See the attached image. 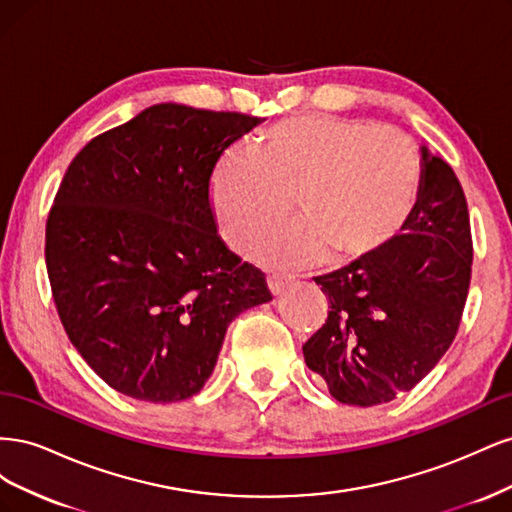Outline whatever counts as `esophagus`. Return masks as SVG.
<instances>
[{
    "label": "esophagus",
    "mask_w": 512,
    "mask_h": 512,
    "mask_svg": "<svg viewBox=\"0 0 512 512\" xmlns=\"http://www.w3.org/2000/svg\"><path fill=\"white\" fill-rule=\"evenodd\" d=\"M288 284H290V280H288V277H284V275L273 273V275L267 277V286H269L273 297H277V294H282L288 288Z\"/></svg>",
    "instance_id": "34e87169"
}]
</instances>
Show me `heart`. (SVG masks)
<instances>
[{
    "label": "heart",
    "instance_id": "obj_1",
    "mask_svg": "<svg viewBox=\"0 0 512 512\" xmlns=\"http://www.w3.org/2000/svg\"><path fill=\"white\" fill-rule=\"evenodd\" d=\"M421 160L406 134L335 115L275 123L254 147L230 149L215 168L211 198L226 241L241 254L292 213L301 224L271 239L260 258L309 267L335 256L350 265L378 256L408 222Z\"/></svg>",
    "mask_w": 512,
    "mask_h": 512
}]
</instances>
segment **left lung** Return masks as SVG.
I'll list each match as a JSON object with an SVG mask.
<instances>
[{"instance_id":"8db88e82","label":"left lung","mask_w":512,"mask_h":512,"mask_svg":"<svg viewBox=\"0 0 512 512\" xmlns=\"http://www.w3.org/2000/svg\"><path fill=\"white\" fill-rule=\"evenodd\" d=\"M472 271L468 203L453 168L421 145L408 222L384 250L314 277L329 318L303 346L307 367L350 406L406 393L453 344Z\"/></svg>"}]
</instances>
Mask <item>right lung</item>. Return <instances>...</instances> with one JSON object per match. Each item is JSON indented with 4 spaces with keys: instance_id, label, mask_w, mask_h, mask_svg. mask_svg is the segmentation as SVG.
<instances>
[{
    "instance_id": "add662e5",
    "label": "right lung",
    "mask_w": 512,
    "mask_h": 512,
    "mask_svg": "<svg viewBox=\"0 0 512 512\" xmlns=\"http://www.w3.org/2000/svg\"><path fill=\"white\" fill-rule=\"evenodd\" d=\"M262 119L153 104L68 166L46 222V271L72 346L121 395L170 404L203 389L265 275L218 235L209 181Z\"/></svg>"
}]
</instances>
